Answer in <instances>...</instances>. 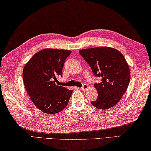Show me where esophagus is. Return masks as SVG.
Masks as SVG:
<instances>
[{"label":"esophagus","instance_id":"34e87169","mask_svg":"<svg viewBox=\"0 0 151 151\" xmlns=\"http://www.w3.org/2000/svg\"><path fill=\"white\" fill-rule=\"evenodd\" d=\"M88 88H89V86L87 85V84H83L82 87L81 88V89H82V90H86V89H88Z\"/></svg>","mask_w":151,"mask_h":151}]
</instances>
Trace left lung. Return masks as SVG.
I'll return each mask as SVG.
<instances>
[{
	"instance_id": "1",
	"label": "left lung",
	"mask_w": 151,
	"mask_h": 151,
	"mask_svg": "<svg viewBox=\"0 0 151 151\" xmlns=\"http://www.w3.org/2000/svg\"><path fill=\"white\" fill-rule=\"evenodd\" d=\"M79 53L90 65L94 76L101 78L99 83L94 84L98 97L91 104L100 109L115 106L125 93L131 80L123 55L109 47L83 49Z\"/></svg>"
}]
</instances>
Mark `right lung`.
<instances>
[{"mask_svg": "<svg viewBox=\"0 0 151 151\" xmlns=\"http://www.w3.org/2000/svg\"><path fill=\"white\" fill-rule=\"evenodd\" d=\"M71 51L44 49L34 54L23 70L26 91L38 109L47 114L58 113L68 105L73 91L58 86L64 62Z\"/></svg>", "mask_w": 151, "mask_h": 151, "instance_id": "obj_1", "label": "right lung"}]
</instances>
